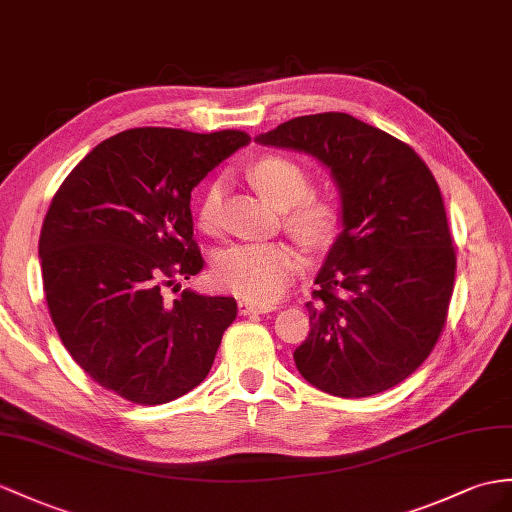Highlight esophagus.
<instances>
[{
	"label": "esophagus",
	"mask_w": 512,
	"mask_h": 512,
	"mask_svg": "<svg viewBox=\"0 0 512 512\" xmlns=\"http://www.w3.org/2000/svg\"><path fill=\"white\" fill-rule=\"evenodd\" d=\"M273 310H276L273 304H256V302H249V299H241L239 302L241 315H265V313H273Z\"/></svg>",
	"instance_id": "1"
}]
</instances>
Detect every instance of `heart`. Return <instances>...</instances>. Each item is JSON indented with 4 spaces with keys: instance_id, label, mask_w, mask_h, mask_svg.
I'll use <instances>...</instances> for the list:
<instances>
[{
    "instance_id": "obj_1",
    "label": "heart",
    "mask_w": 512,
    "mask_h": 512,
    "mask_svg": "<svg viewBox=\"0 0 512 512\" xmlns=\"http://www.w3.org/2000/svg\"><path fill=\"white\" fill-rule=\"evenodd\" d=\"M258 193L278 208H291L289 226L308 243H328L339 230V206L330 199H304L310 193V176L299 162L284 156H265L249 167ZM221 206V184H210L202 204L199 223L215 228ZM299 265V256L286 243H239L223 249L215 263V280L245 299L269 304L278 299Z\"/></svg>"
}]
</instances>
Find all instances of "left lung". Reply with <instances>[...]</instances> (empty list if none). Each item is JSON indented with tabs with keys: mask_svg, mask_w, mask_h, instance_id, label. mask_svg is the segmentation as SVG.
Instances as JSON below:
<instances>
[{
	"mask_svg": "<svg viewBox=\"0 0 512 512\" xmlns=\"http://www.w3.org/2000/svg\"><path fill=\"white\" fill-rule=\"evenodd\" d=\"M256 143L293 149L330 171L341 232L317 271L310 334L293 352L302 378L336 397L400 384L445 326L456 254L445 206L413 147L345 112L295 117Z\"/></svg>",
	"mask_w": 512,
	"mask_h": 512,
	"instance_id": "1",
	"label": "left lung"
}]
</instances>
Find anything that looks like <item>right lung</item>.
Listing matches in <instances>:
<instances>
[{
	"mask_svg": "<svg viewBox=\"0 0 512 512\" xmlns=\"http://www.w3.org/2000/svg\"><path fill=\"white\" fill-rule=\"evenodd\" d=\"M249 143L239 130L134 128L86 154L49 206L39 258L49 315L73 360L134 404L182 397L202 382L236 317L234 297L162 286L204 267L191 191Z\"/></svg>",
	"mask_w": 512,
	"mask_h": 512,
	"instance_id": "1",
	"label": "right lung"
}]
</instances>
